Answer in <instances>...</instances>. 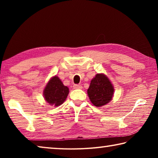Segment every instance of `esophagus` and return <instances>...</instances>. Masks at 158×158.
<instances>
[{"mask_svg": "<svg viewBox=\"0 0 158 158\" xmlns=\"http://www.w3.org/2000/svg\"><path fill=\"white\" fill-rule=\"evenodd\" d=\"M74 89H82V85H79V84H74L73 85Z\"/></svg>", "mask_w": 158, "mask_h": 158, "instance_id": "1", "label": "esophagus"}]
</instances>
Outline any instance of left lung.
<instances>
[{
  "label": "left lung",
  "instance_id": "left-lung-1",
  "mask_svg": "<svg viewBox=\"0 0 158 158\" xmlns=\"http://www.w3.org/2000/svg\"><path fill=\"white\" fill-rule=\"evenodd\" d=\"M114 91L113 85L107 77L103 74H97L90 81L87 93L90 102L100 107L111 100Z\"/></svg>",
  "mask_w": 158,
  "mask_h": 158
}]
</instances>
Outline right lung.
Wrapping results in <instances>:
<instances>
[{"label":"right lung","instance_id":"right-lung-1","mask_svg":"<svg viewBox=\"0 0 158 158\" xmlns=\"http://www.w3.org/2000/svg\"><path fill=\"white\" fill-rule=\"evenodd\" d=\"M69 93V89L64 85L57 76L52 77L44 90V97L51 105L58 106L64 102Z\"/></svg>","mask_w":158,"mask_h":158}]
</instances>
